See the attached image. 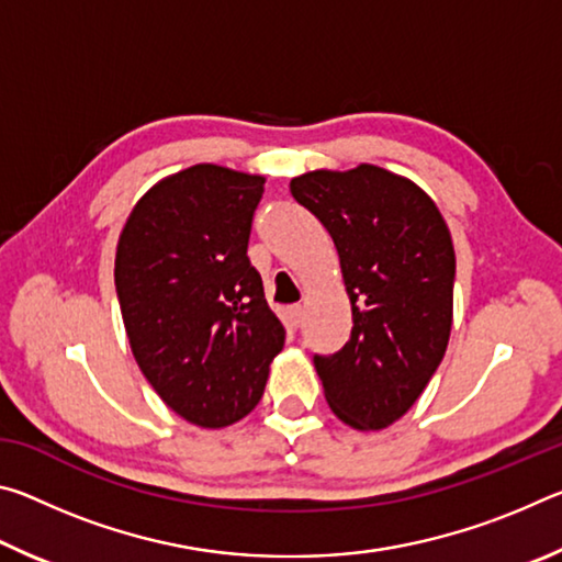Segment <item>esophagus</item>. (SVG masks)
<instances>
[{"label":"esophagus","mask_w":562,"mask_h":562,"mask_svg":"<svg viewBox=\"0 0 562 562\" xmlns=\"http://www.w3.org/2000/svg\"><path fill=\"white\" fill-rule=\"evenodd\" d=\"M290 317H292V325L300 327L302 319H304V307L302 304H294V307H290Z\"/></svg>","instance_id":"esophagus-1"}]
</instances>
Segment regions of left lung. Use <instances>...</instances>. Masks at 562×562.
<instances>
[{
    "label": "left lung",
    "mask_w": 562,
    "mask_h": 562,
    "mask_svg": "<svg viewBox=\"0 0 562 562\" xmlns=\"http://www.w3.org/2000/svg\"><path fill=\"white\" fill-rule=\"evenodd\" d=\"M290 190L335 240L351 302L349 341L315 357L327 404L351 429H386L416 404L449 345V225L422 188L372 164L310 170Z\"/></svg>",
    "instance_id": "8db88e82"
}]
</instances>
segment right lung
Masks as SVG:
<instances>
[{
	"label": "right lung",
	"instance_id": "1",
	"mask_svg": "<svg viewBox=\"0 0 562 562\" xmlns=\"http://www.w3.org/2000/svg\"><path fill=\"white\" fill-rule=\"evenodd\" d=\"M265 178L198 164L133 205L116 294L140 372L186 422L223 429L262 398L284 327L247 258Z\"/></svg>",
	"mask_w": 562,
	"mask_h": 562
}]
</instances>
